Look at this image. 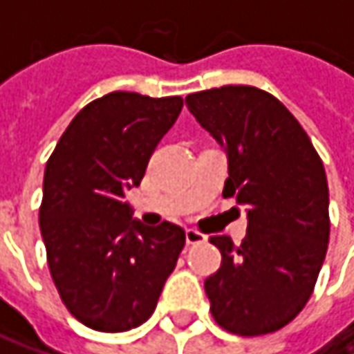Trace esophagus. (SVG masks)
I'll return each mask as SVG.
<instances>
[{"label":"esophagus","instance_id":"1","mask_svg":"<svg viewBox=\"0 0 354 354\" xmlns=\"http://www.w3.org/2000/svg\"><path fill=\"white\" fill-rule=\"evenodd\" d=\"M186 244H190V246H194V244H203L205 240H207V236H203L201 232H196V230H186Z\"/></svg>","mask_w":354,"mask_h":354}]
</instances>
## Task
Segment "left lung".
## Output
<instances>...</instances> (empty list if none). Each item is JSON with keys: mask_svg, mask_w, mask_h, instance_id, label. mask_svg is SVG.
<instances>
[{"mask_svg": "<svg viewBox=\"0 0 354 354\" xmlns=\"http://www.w3.org/2000/svg\"><path fill=\"white\" fill-rule=\"evenodd\" d=\"M198 124L227 153L223 196L246 207L240 246L211 238L221 266L205 281L215 322L232 334L260 336L308 304L330 238L328 180L297 118L252 86H223L186 96Z\"/></svg>", "mask_w": 354, "mask_h": 354, "instance_id": "8db88e82", "label": "left lung"}]
</instances>
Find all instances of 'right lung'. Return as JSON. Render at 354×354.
Listing matches in <instances>:
<instances>
[{
  "label": "right lung",
  "mask_w": 354,
  "mask_h": 354,
  "mask_svg": "<svg viewBox=\"0 0 354 354\" xmlns=\"http://www.w3.org/2000/svg\"><path fill=\"white\" fill-rule=\"evenodd\" d=\"M180 110V96L106 94L75 114L46 162L40 234L48 270L65 308L92 330L141 326L184 248L180 225H143L124 201Z\"/></svg>",
  "instance_id": "add662e5"
}]
</instances>
